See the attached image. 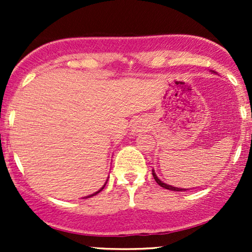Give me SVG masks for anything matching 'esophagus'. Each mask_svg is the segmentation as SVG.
<instances>
[{
	"label": "esophagus",
	"mask_w": 252,
	"mask_h": 252,
	"mask_svg": "<svg viewBox=\"0 0 252 252\" xmlns=\"http://www.w3.org/2000/svg\"><path fill=\"white\" fill-rule=\"evenodd\" d=\"M144 128H146V126H144V124L141 122V121H137V122L134 124V130H135V131H142Z\"/></svg>",
	"instance_id": "obj_1"
}]
</instances>
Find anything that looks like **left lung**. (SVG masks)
I'll use <instances>...</instances> for the list:
<instances>
[{
	"instance_id": "left-lung-1",
	"label": "left lung",
	"mask_w": 252,
	"mask_h": 252,
	"mask_svg": "<svg viewBox=\"0 0 252 252\" xmlns=\"http://www.w3.org/2000/svg\"><path fill=\"white\" fill-rule=\"evenodd\" d=\"M153 176H154L155 181L158 182V184L160 185L161 187H163V189H170V190H176V192H179V190H186V189H178V187H173V186H170V185H166V184H163V182L161 181L160 179L158 178V176H156V174H155V173H154V170H153Z\"/></svg>"
}]
</instances>
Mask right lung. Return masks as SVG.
Masks as SVG:
<instances>
[{
	"label": "right lung",
	"instance_id": "1",
	"mask_svg": "<svg viewBox=\"0 0 252 252\" xmlns=\"http://www.w3.org/2000/svg\"><path fill=\"white\" fill-rule=\"evenodd\" d=\"M103 189H104V187H102V189H100L99 190H98V192H96V193H94V194H92V195H96V194H97V193H99V192H100V190H102ZM92 195H90V196H92Z\"/></svg>",
	"mask_w": 252,
	"mask_h": 252
}]
</instances>
